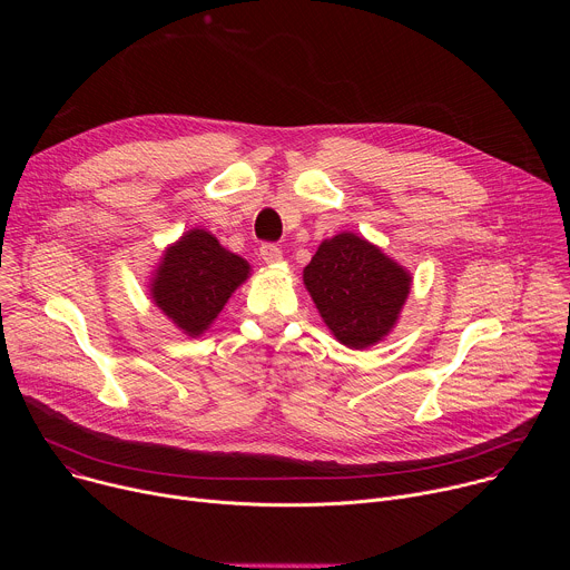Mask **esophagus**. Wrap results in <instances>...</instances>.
Instances as JSON below:
<instances>
[{
	"label": "esophagus",
	"instance_id": "esophagus-1",
	"mask_svg": "<svg viewBox=\"0 0 570 570\" xmlns=\"http://www.w3.org/2000/svg\"><path fill=\"white\" fill-rule=\"evenodd\" d=\"M259 255L266 264H277L282 262V248H277L275 243H264V246L259 248Z\"/></svg>",
	"mask_w": 570,
	"mask_h": 570
}]
</instances>
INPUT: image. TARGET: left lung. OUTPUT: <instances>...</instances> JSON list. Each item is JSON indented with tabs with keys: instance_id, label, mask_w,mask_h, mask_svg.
<instances>
[{
	"instance_id": "8db88e82",
	"label": "left lung",
	"mask_w": 570,
	"mask_h": 570,
	"mask_svg": "<svg viewBox=\"0 0 570 570\" xmlns=\"http://www.w3.org/2000/svg\"><path fill=\"white\" fill-rule=\"evenodd\" d=\"M411 282L409 271L352 232L322 240L304 268V286L324 324L352 350L372 347L392 332Z\"/></svg>"
}]
</instances>
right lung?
<instances>
[{"label":"right lung","mask_w":570,"mask_h":570,"mask_svg":"<svg viewBox=\"0 0 570 570\" xmlns=\"http://www.w3.org/2000/svg\"><path fill=\"white\" fill-rule=\"evenodd\" d=\"M248 275L246 259L225 250L214 234L196 227L167 248L155 271L150 297L178 330L196 338Z\"/></svg>","instance_id":"obj_1"}]
</instances>
